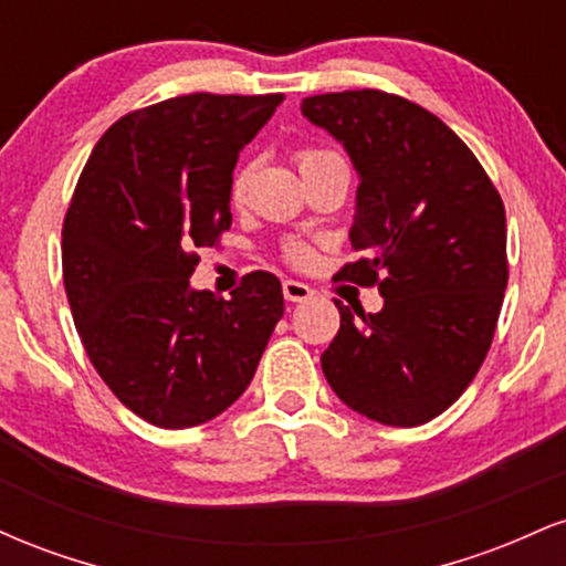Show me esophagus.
I'll return each mask as SVG.
<instances>
[{
	"mask_svg": "<svg viewBox=\"0 0 566 566\" xmlns=\"http://www.w3.org/2000/svg\"><path fill=\"white\" fill-rule=\"evenodd\" d=\"M282 292H284V301H290V303H303V301H308L311 295H314V290H311L308 284L295 282V279H287V282H282Z\"/></svg>",
	"mask_w": 566,
	"mask_h": 566,
	"instance_id": "esophagus-1",
	"label": "esophagus"
}]
</instances>
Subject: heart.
Here are the masks:
<instances>
[{
  "label": "heart",
  "mask_w": 566,
  "mask_h": 566,
  "mask_svg": "<svg viewBox=\"0 0 566 566\" xmlns=\"http://www.w3.org/2000/svg\"><path fill=\"white\" fill-rule=\"evenodd\" d=\"M324 157H333V154H327V151H301V154H297V165L305 167V165H311V161L324 159ZM250 178H252L250 167H244V170H239L237 175H233L231 205H237V207L242 205L244 197H247V188H250ZM287 258L292 263H305V261H308V247L301 244V242L287 244Z\"/></svg>",
  "instance_id": "b5f03b06"
}]
</instances>
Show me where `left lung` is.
<instances>
[{
	"label": "left lung",
	"mask_w": 566,
	"mask_h": 566,
	"mask_svg": "<svg viewBox=\"0 0 566 566\" xmlns=\"http://www.w3.org/2000/svg\"><path fill=\"white\" fill-rule=\"evenodd\" d=\"M301 112L346 148L359 175L340 276L378 284V314L335 301L322 354L337 399L382 426H423L469 388L495 335L505 261L503 199L458 135L380 90L305 97Z\"/></svg>",
	"instance_id": "1"
}]
</instances>
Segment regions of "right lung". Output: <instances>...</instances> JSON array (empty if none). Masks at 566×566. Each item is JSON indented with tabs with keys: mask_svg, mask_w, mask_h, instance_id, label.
Returning a JSON list of instances; mask_svg holds the SVG:
<instances>
[{
	"mask_svg": "<svg viewBox=\"0 0 566 566\" xmlns=\"http://www.w3.org/2000/svg\"><path fill=\"white\" fill-rule=\"evenodd\" d=\"M284 95L170 97L122 116L80 175L63 223V284L103 382L159 428L218 418L250 386L284 314L252 271L231 301L193 290L199 247L231 229L239 151Z\"/></svg>",
	"mask_w": 566,
	"mask_h": 566,
	"instance_id": "obj_1",
	"label": "right lung"
}]
</instances>
